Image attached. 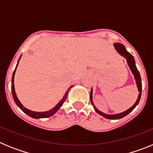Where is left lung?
I'll return each instance as SVG.
<instances>
[{"mask_svg": "<svg viewBox=\"0 0 153 153\" xmlns=\"http://www.w3.org/2000/svg\"><path fill=\"white\" fill-rule=\"evenodd\" d=\"M113 46H114L116 51H117V52L121 55V56H123L124 58H126L127 64H128V66H129L132 75L134 76V79L135 80H136V86H137L138 91L140 92L139 95H138L137 100H136V102L133 104V106H131L129 109H128L127 110H126V111L123 112V113H117V114H106V113H102V112L100 111V110L96 107L93 101V89H91V91H90V101H91V103L93 104V107H94V109H95V111L97 112L98 114L101 115L102 117H105V118L106 119H109V120H119V119H121L123 118V117H126V116L129 114L130 112H132V110L134 109V108L137 106L139 102H140V97H141V93H142V80H141V77H140V72L138 71L137 68H136V62H135V59L134 57H133V56L126 51V47H124L122 44H120V43H115V44H113Z\"/></svg>", "mask_w": 153, "mask_h": 153, "instance_id": "obj_1", "label": "left lung"}]
</instances>
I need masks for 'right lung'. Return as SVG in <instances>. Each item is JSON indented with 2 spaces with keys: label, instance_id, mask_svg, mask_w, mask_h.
I'll return each instance as SVG.
<instances>
[{
  "label": "right lung",
  "instance_id": "add662e5",
  "mask_svg": "<svg viewBox=\"0 0 153 153\" xmlns=\"http://www.w3.org/2000/svg\"><path fill=\"white\" fill-rule=\"evenodd\" d=\"M21 56H20V58H19L18 61H17V66H16V68L15 70H14V71H13V75H12V79H11V91H12V95H13V100H14V102H15V103L17 104V106H18L20 109L22 110L24 113H26L27 115H28L29 117H32V118H34V119H40V118H47V117H51V116H53V115L54 114V113H56V111H57L58 109H60V107L62 106V105L63 104V102H65V100H67V95H68V93H69V90H70V88L71 87H73L74 86H71L70 87V88L67 90V91L66 92V93L64 94V96H63V99H62L59 102V103L57 104V105H56V106H54V107L53 108V109H50V110H48V111H45V112H35V111H32V110H30V109H27L26 107H24V106L22 105V103H21V102H20V100H18V98H17V94H16V92H15V90H14V84H13V82H14V80H13V79H14V74H15V72H16V69H17V65H18L19 63V61H20V60H21Z\"/></svg>",
  "mask_w": 153,
  "mask_h": 153
}]
</instances>
